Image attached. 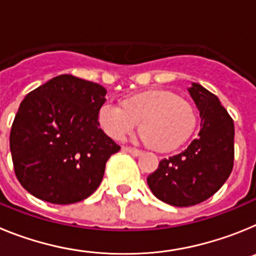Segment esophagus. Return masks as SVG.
<instances>
[{"mask_svg":"<svg viewBox=\"0 0 256 256\" xmlns=\"http://www.w3.org/2000/svg\"><path fill=\"white\" fill-rule=\"evenodd\" d=\"M126 152H130V155L136 156V158H137V156H141V155H142V151L137 150V148H126Z\"/></svg>","mask_w":256,"mask_h":256,"instance_id":"esophagus-1","label":"esophagus"}]
</instances>
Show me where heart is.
I'll use <instances>...</instances> for the list:
<instances>
[{
    "instance_id": "heart-1",
    "label": "heart",
    "mask_w": 256,
    "mask_h": 256,
    "mask_svg": "<svg viewBox=\"0 0 256 256\" xmlns=\"http://www.w3.org/2000/svg\"><path fill=\"white\" fill-rule=\"evenodd\" d=\"M97 122L106 136L123 141L140 122L144 144L159 152L180 148L194 134L198 116L194 106L169 90H148L130 94L120 106L105 102L97 112Z\"/></svg>"
}]
</instances>
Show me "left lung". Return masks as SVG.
Listing matches in <instances>:
<instances>
[{
	"mask_svg": "<svg viewBox=\"0 0 256 256\" xmlns=\"http://www.w3.org/2000/svg\"><path fill=\"white\" fill-rule=\"evenodd\" d=\"M200 112L198 138L178 155L162 159L148 177L162 202L183 208L200 204L220 188L234 168V126L218 97L198 83L188 88Z\"/></svg>",
	"mask_w": 256,
	"mask_h": 256,
	"instance_id": "left-lung-1",
	"label": "left lung"
}]
</instances>
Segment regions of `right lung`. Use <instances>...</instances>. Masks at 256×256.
<instances>
[{"mask_svg": "<svg viewBox=\"0 0 256 256\" xmlns=\"http://www.w3.org/2000/svg\"><path fill=\"white\" fill-rule=\"evenodd\" d=\"M102 86L62 74L29 92L10 133L18 180L51 204H74L100 186L105 165L120 148L102 132L97 112Z\"/></svg>", "mask_w": 256, "mask_h": 256, "instance_id": "add662e5", "label": "right lung"}]
</instances>
